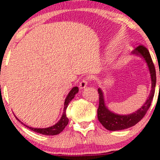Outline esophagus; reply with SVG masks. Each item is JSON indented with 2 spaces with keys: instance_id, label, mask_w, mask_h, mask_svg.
Wrapping results in <instances>:
<instances>
[{
  "instance_id": "1",
  "label": "esophagus",
  "mask_w": 160,
  "mask_h": 160,
  "mask_svg": "<svg viewBox=\"0 0 160 160\" xmlns=\"http://www.w3.org/2000/svg\"><path fill=\"white\" fill-rule=\"evenodd\" d=\"M87 84H88V78H84L80 82L79 84V88L80 89H84L87 87Z\"/></svg>"
}]
</instances>
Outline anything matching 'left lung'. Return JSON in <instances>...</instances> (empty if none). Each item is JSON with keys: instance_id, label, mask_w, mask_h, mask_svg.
Returning a JSON list of instances; mask_svg holds the SVG:
<instances>
[{"instance_id": "8db88e82", "label": "left lung", "mask_w": 160, "mask_h": 160, "mask_svg": "<svg viewBox=\"0 0 160 160\" xmlns=\"http://www.w3.org/2000/svg\"><path fill=\"white\" fill-rule=\"evenodd\" d=\"M132 54L143 57L149 68L151 78H152V89H151L149 97L148 98L143 106L135 112L128 115H119L111 112L106 108V106H105L103 94L101 89H98L99 106L98 109V119L102 125L108 130H121L134 126L146 115L154 98L155 87H156V71L149 52L144 46L139 45L135 48V50H133Z\"/></svg>"}]
</instances>
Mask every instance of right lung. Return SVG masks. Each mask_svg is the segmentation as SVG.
<instances>
[{"mask_svg":"<svg viewBox=\"0 0 160 160\" xmlns=\"http://www.w3.org/2000/svg\"><path fill=\"white\" fill-rule=\"evenodd\" d=\"M78 92V88L77 87H73V88L72 89L71 91H70L69 94L67 96L66 99H65V100L64 109H63V113H62V117H61L60 120L58 122V123L55 124L53 126L49 127V128H41H41H30V127L25 125V124H24L22 122L19 121V120L18 119V118H17L16 116H15V117H16L17 119L19 120V121L22 124H24L25 127H27L28 128H29L30 130L34 131V132L40 133V134H42V135H58V134H59V133H60L61 132H62V131L65 129V127L67 126V124H68L69 120H68V117H66V109L68 108V106L69 102L71 101V100L73 99L74 97H75V95Z\"/></svg>","mask_w":160,"mask_h":160,"instance_id":"add662e5","label":"right lung"}]
</instances>
